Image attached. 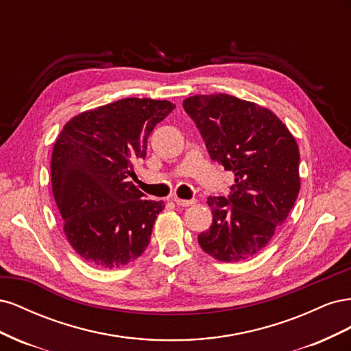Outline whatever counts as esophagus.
Here are the masks:
<instances>
[{"label":"esophagus","mask_w":351,"mask_h":351,"mask_svg":"<svg viewBox=\"0 0 351 351\" xmlns=\"http://www.w3.org/2000/svg\"><path fill=\"white\" fill-rule=\"evenodd\" d=\"M173 200H174V204H176V205H178V206H190V205H193V204H195V200H193V199H192V200H186V199L174 197Z\"/></svg>","instance_id":"obj_1"}]
</instances>
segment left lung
Masks as SVG:
<instances>
[{
  "instance_id": "obj_1",
  "label": "left lung",
  "mask_w": 351,
  "mask_h": 351,
  "mask_svg": "<svg viewBox=\"0 0 351 351\" xmlns=\"http://www.w3.org/2000/svg\"><path fill=\"white\" fill-rule=\"evenodd\" d=\"M214 161L234 173L228 197L210 196L212 226L199 246L221 262L259 254L289 217L300 190V152L271 110L227 93L183 101Z\"/></svg>"
}]
</instances>
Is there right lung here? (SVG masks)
<instances>
[{"label":"right lung","instance_id":"add662e5","mask_svg":"<svg viewBox=\"0 0 351 351\" xmlns=\"http://www.w3.org/2000/svg\"><path fill=\"white\" fill-rule=\"evenodd\" d=\"M174 108L169 101L124 98L73 117L58 134L52 193L69 243L89 265L125 267L149 244L165 205L146 200L130 177L154 127Z\"/></svg>","mask_w":351,"mask_h":351}]
</instances>
